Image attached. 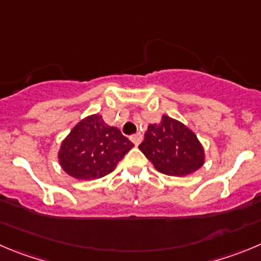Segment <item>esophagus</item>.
<instances>
[{"label":"esophagus","instance_id":"34e87169","mask_svg":"<svg viewBox=\"0 0 261 261\" xmlns=\"http://www.w3.org/2000/svg\"><path fill=\"white\" fill-rule=\"evenodd\" d=\"M130 140H131V142H133L135 145H139V144H140V143H142V140H143L142 134H140V133L134 134V135L130 136Z\"/></svg>","mask_w":261,"mask_h":261}]
</instances>
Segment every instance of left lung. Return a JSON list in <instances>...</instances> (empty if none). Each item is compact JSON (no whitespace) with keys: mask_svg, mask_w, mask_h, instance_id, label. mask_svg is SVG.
Returning a JSON list of instances; mask_svg holds the SVG:
<instances>
[{"mask_svg":"<svg viewBox=\"0 0 261 261\" xmlns=\"http://www.w3.org/2000/svg\"><path fill=\"white\" fill-rule=\"evenodd\" d=\"M139 149L155 170L170 176H184L203 165L204 153L197 136L169 116L158 125H149Z\"/></svg>","mask_w":261,"mask_h":261,"instance_id":"left-lung-1","label":"left lung"}]
</instances>
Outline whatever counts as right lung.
Wrapping results in <instances>:
<instances>
[{"label":"right lung","mask_w":261,"mask_h":261,"mask_svg":"<svg viewBox=\"0 0 261 261\" xmlns=\"http://www.w3.org/2000/svg\"><path fill=\"white\" fill-rule=\"evenodd\" d=\"M134 147L117 127L107 125L99 114L82 119L62 143L59 161L75 179H99L111 174Z\"/></svg>","instance_id":"1"}]
</instances>
